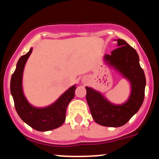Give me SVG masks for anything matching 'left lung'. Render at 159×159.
I'll use <instances>...</instances> for the list:
<instances>
[{"label": "left lung", "instance_id": "8db88e82", "mask_svg": "<svg viewBox=\"0 0 159 159\" xmlns=\"http://www.w3.org/2000/svg\"><path fill=\"white\" fill-rule=\"evenodd\" d=\"M117 48L104 55V61L130 82L131 93L126 102L115 105L98 91L86 87L87 104L96 123L107 127L125 125L139 111L144 99L146 78L140 67L139 56L125 40L118 39Z\"/></svg>", "mask_w": 159, "mask_h": 159}]
</instances>
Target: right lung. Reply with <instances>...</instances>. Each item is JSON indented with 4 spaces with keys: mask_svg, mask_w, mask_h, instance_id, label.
<instances>
[{
    "mask_svg": "<svg viewBox=\"0 0 159 159\" xmlns=\"http://www.w3.org/2000/svg\"><path fill=\"white\" fill-rule=\"evenodd\" d=\"M33 48L21 56L16 64L10 81V91L15 103L16 110L25 123L36 131L46 132L63 125L69 103L75 96V84L72 86L52 105L44 107L33 106L24 94L22 87L23 72L26 62L32 53Z\"/></svg>",
    "mask_w": 159,
    "mask_h": 159,
    "instance_id": "1",
    "label": "right lung"
}]
</instances>
